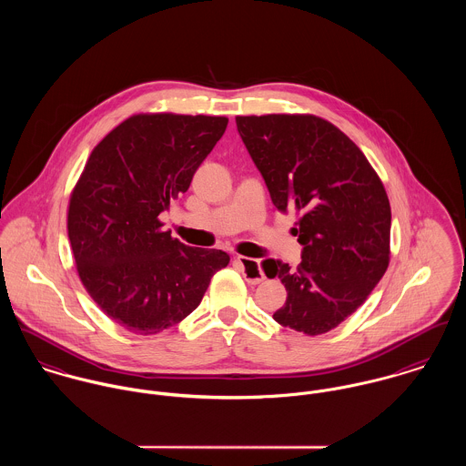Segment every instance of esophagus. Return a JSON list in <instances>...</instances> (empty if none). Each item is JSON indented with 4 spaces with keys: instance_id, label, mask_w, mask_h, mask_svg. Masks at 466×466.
<instances>
[{
    "instance_id": "1",
    "label": "esophagus",
    "mask_w": 466,
    "mask_h": 466,
    "mask_svg": "<svg viewBox=\"0 0 466 466\" xmlns=\"http://www.w3.org/2000/svg\"><path fill=\"white\" fill-rule=\"evenodd\" d=\"M237 262L244 268V276L249 283L257 285L260 281L266 279V274L262 270V264L258 260H253V258H248V257H237Z\"/></svg>"
}]
</instances>
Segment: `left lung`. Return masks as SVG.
<instances>
[{"mask_svg":"<svg viewBox=\"0 0 466 466\" xmlns=\"http://www.w3.org/2000/svg\"><path fill=\"white\" fill-rule=\"evenodd\" d=\"M237 129L278 211L296 209L301 264L266 260L287 289L281 327L321 335L371 294L390 266L391 206L362 150L314 115L237 116Z\"/></svg>","mask_w":466,"mask_h":466,"instance_id":"obj_1","label":"left lung"}]
</instances>
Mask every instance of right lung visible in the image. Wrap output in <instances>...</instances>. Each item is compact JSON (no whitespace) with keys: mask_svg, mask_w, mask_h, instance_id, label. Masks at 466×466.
Segmentation results:
<instances>
[{"mask_svg":"<svg viewBox=\"0 0 466 466\" xmlns=\"http://www.w3.org/2000/svg\"><path fill=\"white\" fill-rule=\"evenodd\" d=\"M226 127V116L133 115L93 148L71 192L67 238L78 278L127 332L152 335L181 323L229 264L220 249L172 238L159 220Z\"/></svg>","mask_w":466,"mask_h":466,"instance_id":"1","label":"right lung"}]
</instances>
